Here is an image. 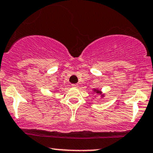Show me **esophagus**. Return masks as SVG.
Wrapping results in <instances>:
<instances>
[{
    "instance_id": "1",
    "label": "esophagus",
    "mask_w": 153,
    "mask_h": 153,
    "mask_svg": "<svg viewBox=\"0 0 153 153\" xmlns=\"http://www.w3.org/2000/svg\"><path fill=\"white\" fill-rule=\"evenodd\" d=\"M72 86H73V87H75V88H76V87L78 86V84H72Z\"/></svg>"
}]
</instances>
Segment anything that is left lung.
<instances>
[{
	"instance_id": "1",
	"label": "left lung",
	"mask_w": 153,
	"mask_h": 153,
	"mask_svg": "<svg viewBox=\"0 0 153 153\" xmlns=\"http://www.w3.org/2000/svg\"><path fill=\"white\" fill-rule=\"evenodd\" d=\"M94 91H96V92H97V93H100V94H101V91H99V90H94Z\"/></svg>"
}]
</instances>
